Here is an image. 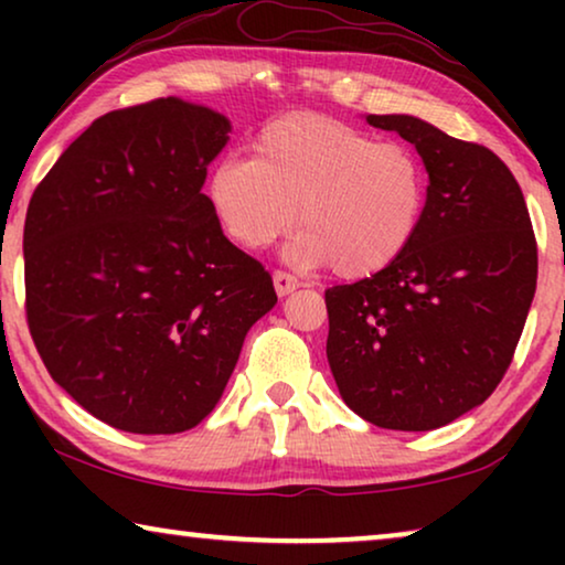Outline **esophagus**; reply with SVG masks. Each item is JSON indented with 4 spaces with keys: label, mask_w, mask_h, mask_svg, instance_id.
I'll use <instances>...</instances> for the list:
<instances>
[{
    "label": "esophagus",
    "mask_w": 565,
    "mask_h": 565,
    "mask_svg": "<svg viewBox=\"0 0 565 565\" xmlns=\"http://www.w3.org/2000/svg\"><path fill=\"white\" fill-rule=\"evenodd\" d=\"M273 282H275V290H277V296H290L292 290L296 288H300V280L298 277H292V275H288V273H275L273 275Z\"/></svg>",
    "instance_id": "esophagus-1"
}]
</instances>
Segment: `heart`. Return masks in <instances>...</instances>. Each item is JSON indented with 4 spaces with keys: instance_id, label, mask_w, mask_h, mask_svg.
Returning <instances> with one entry per match:
<instances>
[{
    "instance_id": "heart-1",
    "label": "heart",
    "mask_w": 565,
    "mask_h": 565,
    "mask_svg": "<svg viewBox=\"0 0 565 565\" xmlns=\"http://www.w3.org/2000/svg\"><path fill=\"white\" fill-rule=\"evenodd\" d=\"M228 238L265 249L296 223L290 265H334L362 280L393 265L419 231L427 174L406 143L377 141L321 113H290L254 138V159L228 157L207 180Z\"/></svg>"
}]
</instances>
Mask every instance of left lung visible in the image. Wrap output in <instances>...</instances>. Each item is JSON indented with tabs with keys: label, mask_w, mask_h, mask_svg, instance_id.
Listing matches in <instances>:
<instances>
[{
	"label": "left lung",
	"mask_w": 565,
	"mask_h": 565,
	"mask_svg": "<svg viewBox=\"0 0 565 565\" xmlns=\"http://www.w3.org/2000/svg\"><path fill=\"white\" fill-rule=\"evenodd\" d=\"M365 120L416 146L427 203L393 265L327 290V358L354 414L429 431L481 406L504 377L535 298L537 244L497 153L414 115Z\"/></svg>",
	"instance_id": "obj_1"
}]
</instances>
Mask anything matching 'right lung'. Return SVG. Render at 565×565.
<instances>
[{
	"instance_id": "add662e5",
	"label": "right lung",
	"mask_w": 565,
	"mask_h": 565,
	"mask_svg": "<svg viewBox=\"0 0 565 565\" xmlns=\"http://www.w3.org/2000/svg\"><path fill=\"white\" fill-rule=\"evenodd\" d=\"M231 122L161 97L97 118L28 205V327L53 381L134 435L192 429L218 404L273 277L203 195Z\"/></svg>"
}]
</instances>
